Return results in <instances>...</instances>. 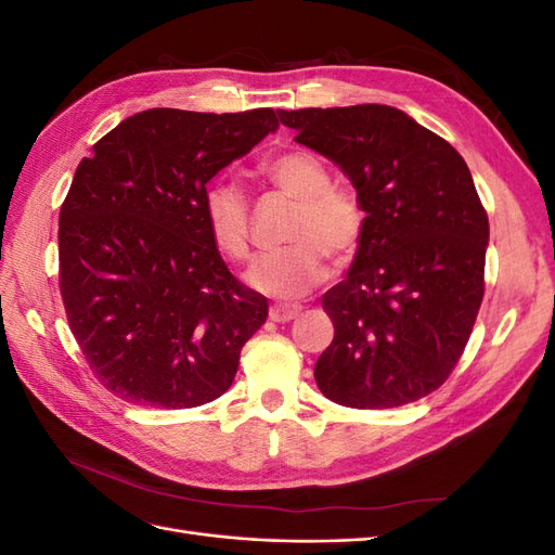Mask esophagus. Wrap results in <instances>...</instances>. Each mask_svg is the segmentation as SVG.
<instances>
[{
  "instance_id": "34e87169",
  "label": "esophagus",
  "mask_w": 555,
  "mask_h": 555,
  "mask_svg": "<svg viewBox=\"0 0 555 555\" xmlns=\"http://www.w3.org/2000/svg\"><path fill=\"white\" fill-rule=\"evenodd\" d=\"M300 314L298 306H284V304H275L268 310V317H271V322H292Z\"/></svg>"
}]
</instances>
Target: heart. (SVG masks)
<instances>
[{"label":"heart","mask_w":555,"mask_h":555,"mask_svg":"<svg viewBox=\"0 0 555 555\" xmlns=\"http://www.w3.org/2000/svg\"><path fill=\"white\" fill-rule=\"evenodd\" d=\"M259 176L296 201L287 245L268 251L249 268L247 282L261 294L298 298L322 284L328 263L354 257L361 243L365 212L354 192L331 184L328 166L310 150H284L257 166ZM206 231L222 257L245 261L249 257V204L231 180H212L204 192Z\"/></svg>","instance_id":"b5f03b06"}]
</instances>
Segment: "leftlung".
I'll use <instances>...</instances> for the list:
<instances>
[{
    "instance_id": "left-lung-1",
    "label": "left lung",
    "mask_w": 555,
    "mask_h": 555,
    "mask_svg": "<svg viewBox=\"0 0 555 555\" xmlns=\"http://www.w3.org/2000/svg\"><path fill=\"white\" fill-rule=\"evenodd\" d=\"M278 115L340 166L365 212L347 278L322 298L335 335L314 365L319 391L386 410L440 389L483 298L489 217L465 159L391 106Z\"/></svg>"
}]
</instances>
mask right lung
I'll use <instances>...</instances> for the list:
<instances>
[{
  "label": "right lung",
  "mask_w": 555,
  "mask_h": 555,
  "mask_svg": "<svg viewBox=\"0 0 555 555\" xmlns=\"http://www.w3.org/2000/svg\"><path fill=\"white\" fill-rule=\"evenodd\" d=\"M280 127L273 108H150L92 145L60 208V294L90 371L131 405L220 398L268 300L212 245L206 184Z\"/></svg>",
  "instance_id": "obj_1"
}]
</instances>
